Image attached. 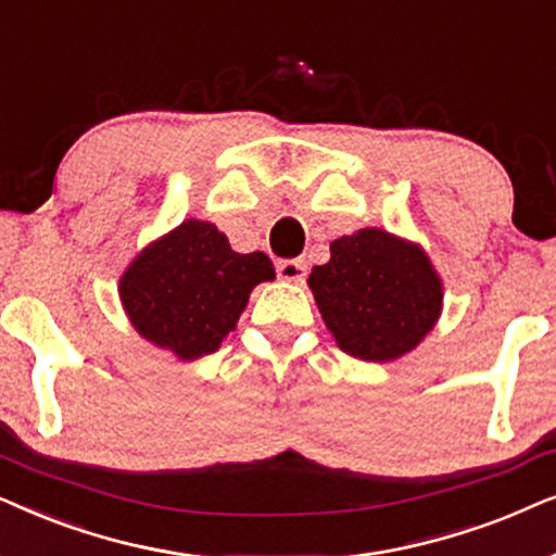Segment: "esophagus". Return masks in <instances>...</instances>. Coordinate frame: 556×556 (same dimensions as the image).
I'll return each instance as SVG.
<instances>
[{
  "label": "esophagus",
  "mask_w": 556,
  "mask_h": 556,
  "mask_svg": "<svg viewBox=\"0 0 556 556\" xmlns=\"http://www.w3.org/2000/svg\"><path fill=\"white\" fill-rule=\"evenodd\" d=\"M277 274L285 282H302L307 274V264L302 258H285V262L277 264Z\"/></svg>",
  "instance_id": "1"
}]
</instances>
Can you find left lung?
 I'll use <instances>...</instances> for the list:
<instances>
[{
  "mask_svg": "<svg viewBox=\"0 0 556 556\" xmlns=\"http://www.w3.org/2000/svg\"><path fill=\"white\" fill-rule=\"evenodd\" d=\"M340 351L387 364L417 348L442 313V282L419 243L361 228L330 243L307 279Z\"/></svg>",
  "mask_w": 556,
  "mask_h": 556,
  "instance_id": "left-lung-1",
  "label": "left lung"
}]
</instances>
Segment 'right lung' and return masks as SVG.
<instances>
[{
    "label": "right lung",
    "mask_w": 556,
    "mask_h": 556,
    "mask_svg": "<svg viewBox=\"0 0 556 556\" xmlns=\"http://www.w3.org/2000/svg\"><path fill=\"white\" fill-rule=\"evenodd\" d=\"M271 279L269 256L236 254L216 226L188 218L139 251L118 279V298L139 336L195 361L218 351L251 290Z\"/></svg>",
    "instance_id": "add662e5"
}]
</instances>
